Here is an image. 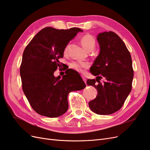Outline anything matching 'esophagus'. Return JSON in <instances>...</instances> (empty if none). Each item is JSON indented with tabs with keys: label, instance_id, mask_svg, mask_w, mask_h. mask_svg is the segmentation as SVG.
Returning <instances> with one entry per match:
<instances>
[{
	"label": "esophagus",
	"instance_id": "1",
	"mask_svg": "<svg viewBox=\"0 0 150 150\" xmlns=\"http://www.w3.org/2000/svg\"><path fill=\"white\" fill-rule=\"evenodd\" d=\"M81 77H82V78H83V81H84V83H86V78H85V76L84 75H81Z\"/></svg>",
	"mask_w": 150,
	"mask_h": 150
}]
</instances>
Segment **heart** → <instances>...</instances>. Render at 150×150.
<instances>
[{
  "instance_id": "obj_1",
  "label": "heart",
  "mask_w": 150,
  "mask_h": 150,
  "mask_svg": "<svg viewBox=\"0 0 150 150\" xmlns=\"http://www.w3.org/2000/svg\"><path fill=\"white\" fill-rule=\"evenodd\" d=\"M81 42L87 51H92L96 46V40L92 35L86 34L81 38ZM68 46L64 49V53L67 52ZM89 66V63L84 61H73L70 64V67L76 71L83 72V69Z\"/></svg>"
}]
</instances>
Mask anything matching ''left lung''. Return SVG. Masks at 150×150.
<instances>
[{"label": "left lung", "instance_id": "obj_1", "mask_svg": "<svg viewBox=\"0 0 150 150\" xmlns=\"http://www.w3.org/2000/svg\"><path fill=\"white\" fill-rule=\"evenodd\" d=\"M97 40L100 52L90 67L97 77L88 79L87 84L94 86L98 95L89 106L98 115H111L120 110L132 89V59L125 44L114 32L99 33Z\"/></svg>", "mask_w": 150, "mask_h": 150}]
</instances>
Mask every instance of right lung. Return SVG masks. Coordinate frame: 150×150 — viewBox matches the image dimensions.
Masks as SVG:
<instances>
[{"instance_id":"obj_1","label":"right lung","mask_w":150,"mask_h":150,"mask_svg":"<svg viewBox=\"0 0 150 150\" xmlns=\"http://www.w3.org/2000/svg\"><path fill=\"white\" fill-rule=\"evenodd\" d=\"M82 31L76 28L59 30L47 27L25 48L20 67L22 89L30 105L39 115L56 117L64 114L69 106V93L86 86L74 70L68 69L61 79L59 76H54L67 44Z\"/></svg>"}]
</instances>
